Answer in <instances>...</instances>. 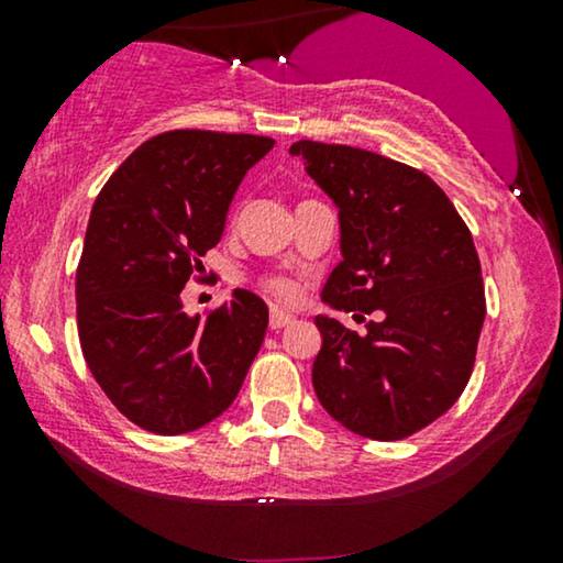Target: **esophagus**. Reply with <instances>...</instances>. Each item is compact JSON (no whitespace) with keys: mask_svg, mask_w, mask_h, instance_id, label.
Returning <instances> with one entry per match:
<instances>
[{"mask_svg":"<svg viewBox=\"0 0 563 563\" xmlns=\"http://www.w3.org/2000/svg\"><path fill=\"white\" fill-rule=\"evenodd\" d=\"M291 322H295V314H289L284 310H272V318H268V325H272V330H282V328L291 325Z\"/></svg>","mask_w":563,"mask_h":563,"instance_id":"34e87169","label":"esophagus"}]
</instances>
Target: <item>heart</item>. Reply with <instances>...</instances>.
Masks as SVG:
<instances>
[{"label":"heart","instance_id":"heart-1","mask_svg":"<svg viewBox=\"0 0 563 563\" xmlns=\"http://www.w3.org/2000/svg\"><path fill=\"white\" fill-rule=\"evenodd\" d=\"M266 289L276 295L279 299H295L297 297V284L284 279V276H274V279L266 282Z\"/></svg>","mask_w":563,"mask_h":563}]
</instances>
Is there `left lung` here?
<instances>
[{
  "label": "left lung",
  "mask_w": 563,
  "mask_h": 563,
  "mask_svg": "<svg viewBox=\"0 0 563 563\" xmlns=\"http://www.w3.org/2000/svg\"><path fill=\"white\" fill-rule=\"evenodd\" d=\"M289 153L302 156L341 220L343 261L322 302L376 314L364 335L328 314L314 318L322 335L314 395L356 435L399 441L418 433L456 402L474 368L487 302L472 233L418 168L314 141Z\"/></svg>",
  "instance_id": "left-lung-1"
}]
</instances>
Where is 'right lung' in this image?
Listing matches in <instances>:
<instances>
[{"instance_id": "right-lung-1", "label": "right lung", "mask_w": 563, "mask_h": 563, "mask_svg": "<svg viewBox=\"0 0 563 563\" xmlns=\"http://www.w3.org/2000/svg\"><path fill=\"white\" fill-rule=\"evenodd\" d=\"M272 137L172 130L145 141L99 191L76 272V322L91 376L130 422L158 435L233 405L264 343L268 307L235 289L207 318L181 289L220 243L228 207Z\"/></svg>"}]
</instances>
